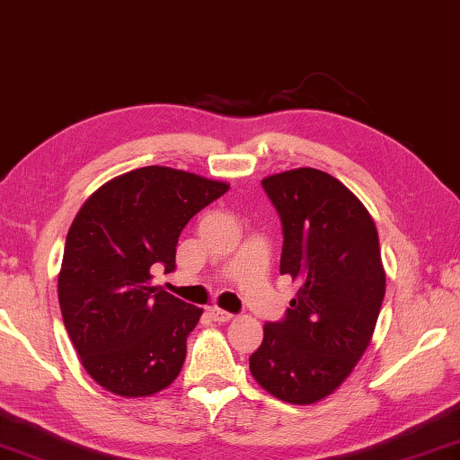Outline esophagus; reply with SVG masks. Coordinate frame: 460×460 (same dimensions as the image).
Here are the masks:
<instances>
[{
	"label": "esophagus",
	"mask_w": 460,
	"mask_h": 460,
	"mask_svg": "<svg viewBox=\"0 0 460 460\" xmlns=\"http://www.w3.org/2000/svg\"><path fill=\"white\" fill-rule=\"evenodd\" d=\"M208 315L213 317V322H219V323L233 320V314L221 310V307H208Z\"/></svg>",
	"instance_id": "34e87169"
}]
</instances>
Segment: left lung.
<instances>
[{
  "mask_svg": "<svg viewBox=\"0 0 460 460\" xmlns=\"http://www.w3.org/2000/svg\"><path fill=\"white\" fill-rule=\"evenodd\" d=\"M261 185L283 227L279 271L299 288L286 320L263 325L249 370L283 402L314 404L370 346L386 294L378 231L360 199L323 171L302 166Z\"/></svg>",
  "mask_w": 460,
  "mask_h": 460,
  "instance_id": "left-lung-1",
  "label": "left lung"
}]
</instances>
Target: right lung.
Wrapping results in <instances>:
<instances>
[{"label":"right lung","instance_id":"right-lung-1","mask_svg":"<svg viewBox=\"0 0 460 460\" xmlns=\"http://www.w3.org/2000/svg\"><path fill=\"white\" fill-rule=\"evenodd\" d=\"M223 181L143 166L104 182L72 221L58 299L84 370L112 394L153 396L171 386L203 310L153 286L174 270L181 231Z\"/></svg>","mask_w":460,"mask_h":460}]
</instances>
